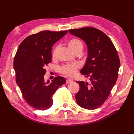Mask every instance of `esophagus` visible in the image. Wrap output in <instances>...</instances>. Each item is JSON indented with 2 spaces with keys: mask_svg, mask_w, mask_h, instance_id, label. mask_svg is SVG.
<instances>
[{
  "mask_svg": "<svg viewBox=\"0 0 134 134\" xmlns=\"http://www.w3.org/2000/svg\"><path fill=\"white\" fill-rule=\"evenodd\" d=\"M73 81L71 79H67L66 80V83H71Z\"/></svg>",
  "mask_w": 134,
  "mask_h": 134,
  "instance_id": "1",
  "label": "esophagus"
}]
</instances>
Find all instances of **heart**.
Segmentation results:
<instances>
[{
  "mask_svg": "<svg viewBox=\"0 0 134 134\" xmlns=\"http://www.w3.org/2000/svg\"><path fill=\"white\" fill-rule=\"evenodd\" d=\"M67 45L70 50L73 53L76 52V51L83 49V44H82V42L77 38L71 39L68 42ZM55 51H54L52 56L55 57ZM77 67V65L76 64H68L62 67L60 71L61 72L65 75L72 76L75 73Z\"/></svg>",
  "mask_w": 134,
  "mask_h": 134,
  "instance_id": "heart-1",
  "label": "heart"
}]
</instances>
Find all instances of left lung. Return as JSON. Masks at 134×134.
Masks as SVG:
<instances>
[{
    "label": "left lung",
    "mask_w": 134,
    "mask_h": 134,
    "mask_svg": "<svg viewBox=\"0 0 134 134\" xmlns=\"http://www.w3.org/2000/svg\"><path fill=\"white\" fill-rule=\"evenodd\" d=\"M81 38L87 47V58L80 72L90 82L76 81L80 89L76 94L79 106L96 109L109 97L118 76L120 60L111 40L102 31L93 27L69 30Z\"/></svg>",
    "instance_id": "8db88e82"
}]
</instances>
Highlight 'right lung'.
Returning a JSON list of instances; mask_svg holds the SVG:
<instances>
[{
	"instance_id": "right-lung-1",
	"label": "right lung",
	"mask_w": 134,
	"mask_h": 134,
	"mask_svg": "<svg viewBox=\"0 0 134 134\" xmlns=\"http://www.w3.org/2000/svg\"><path fill=\"white\" fill-rule=\"evenodd\" d=\"M67 33L42 31L28 36L21 42L14 60L16 82L25 100L36 109L44 110L53 104L52 96L65 83L58 76L45 82V66L51 62L53 44Z\"/></svg>"
}]
</instances>
